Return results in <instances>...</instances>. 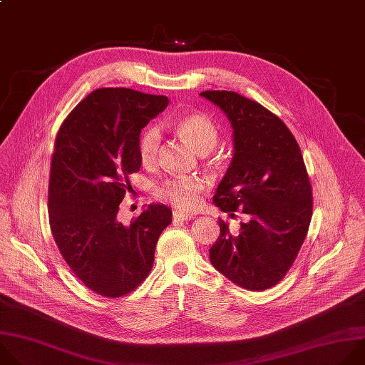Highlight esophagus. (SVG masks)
I'll return each instance as SVG.
<instances>
[{
    "mask_svg": "<svg viewBox=\"0 0 365 365\" xmlns=\"http://www.w3.org/2000/svg\"><path fill=\"white\" fill-rule=\"evenodd\" d=\"M173 215H174V220H181V222H190L195 218V214L182 212V211H177V210L173 212Z\"/></svg>",
    "mask_w": 365,
    "mask_h": 365,
    "instance_id": "1",
    "label": "esophagus"
}]
</instances>
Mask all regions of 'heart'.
<instances>
[{
	"mask_svg": "<svg viewBox=\"0 0 365 365\" xmlns=\"http://www.w3.org/2000/svg\"><path fill=\"white\" fill-rule=\"evenodd\" d=\"M178 133L200 153H210L218 140V129L215 123L202 113H188L175 120ZM161 143V130L157 125L145 128L138 140V155L143 165H153L158 157ZM202 180L197 177H181L167 180L155 187V195L170 201L175 207L187 211L195 210L201 202Z\"/></svg>",
	"mask_w": 365,
	"mask_h": 365,
	"instance_id": "obj_1",
	"label": "heart"
}]
</instances>
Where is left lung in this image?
I'll return each mask as SVG.
<instances>
[{
  "label": "left lung",
  "mask_w": 365,
  "mask_h": 365,
  "mask_svg": "<svg viewBox=\"0 0 365 365\" xmlns=\"http://www.w3.org/2000/svg\"><path fill=\"white\" fill-rule=\"evenodd\" d=\"M200 95L233 126L235 155L212 201L230 215H249L237 235L218 218L210 262L233 283L260 292L283 279L309 229L312 187L302 153L292 132L260 103L229 91Z\"/></svg>",
  "instance_id": "8db88e82"
}]
</instances>
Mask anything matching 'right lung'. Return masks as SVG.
<instances>
[{"label": "right lung", "instance_id": "obj_1", "mask_svg": "<svg viewBox=\"0 0 365 365\" xmlns=\"http://www.w3.org/2000/svg\"><path fill=\"white\" fill-rule=\"evenodd\" d=\"M167 106V96L103 88L57 132L48 181L51 235L73 273L101 297L120 298L145 280L160 235L173 222L164 204H150L129 226L118 218L128 175L142 164L139 133Z\"/></svg>", "mask_w": 365, "mask_h": 365}]
</instances>
